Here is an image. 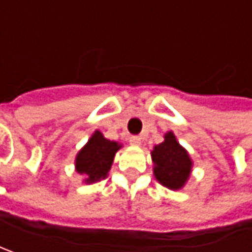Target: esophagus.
<instances>
[{"label": "esophagus", "mask_w": 252, "mask_h": 252, "mask_svg": "<svg viewBox=\"0 0 252 252\" xmlns=\"http://www.w3.org/2000/svg\"><path fill=\"white\" fill-rule=\"evenodd\" d=\"M129 143H130L131 146H140L141 139L139 136H131L130 139H129Z\"/></svg>", "instance_id": "1"}]
</instances>
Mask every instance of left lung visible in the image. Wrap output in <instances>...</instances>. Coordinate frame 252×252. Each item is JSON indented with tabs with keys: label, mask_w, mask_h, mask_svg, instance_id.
Listing matches in <instances>:
<instances>
[{
	"label": "left lung",
	"mask_w": 252,
	"mask_h": 252,
	"mask_svg": "<svg viewBox=\"0 0 252 252\" xmlns=\"http://www.w3.org/2000/svg\"><path fill=\"white\" fill-rule=\"evenodd\" d=\"M153 174L162 187L179 190L190 178L193 161L185 147L177 140L174 131L164 134V141L151 150Z\"/></svg>",
	"instance_id": "8db88e82"
}]
</instances>
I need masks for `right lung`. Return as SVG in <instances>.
I'll list each match as a JSON object with an SVG mask.
<instances>
[{
  "label": "right lung",
  "mask_w": 252,
  "mask_h": 252,
  "mask_svg": "<svg viewBox=\"0 0 252 252\" xmlns=\"http://www.w3.org/2000/svg\"><path fill=\"white\" fill-rule=\"evenodd\" d=\"M121 149V143L108 140L102 131H94L87 144L75 156V171L84 177L83 182L90 185L106 178L113 158Z\"/></svg>",
  "instance_id": "right-lung-1"
}]
</instances>
